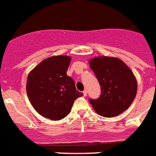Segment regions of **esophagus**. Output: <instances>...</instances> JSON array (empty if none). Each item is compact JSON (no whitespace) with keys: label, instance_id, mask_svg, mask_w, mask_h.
<instances>
[{"label":"esophagus","instance_id":"esophagus-1","mask_svg":"<svg viewBox=\"0 0 156 156\" xmlns=\"http://www.w3.org/2000/svg\"><path fill=\"white\" fill-rule=\"evenodd\" d=\"M87 95V90H85L83 91V96H84V97H86Z\"/></svg>","mask_w":156,"mask_h":156}]
</instances>
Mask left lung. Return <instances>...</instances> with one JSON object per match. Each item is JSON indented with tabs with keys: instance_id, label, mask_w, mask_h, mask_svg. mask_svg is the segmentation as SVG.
<instances>
[{
	"instance_id": "left-lung-1",
	"label": "left lung",
	"mask_w": 156,
	"mask_h": 156,
	"mask_svg": "<svg viewBox=\"0 0 156 156\" xmlns=\"http://www.w3.org/2000/svg\"><path fill=\"white\" fill-rule=\"evenodd\" d=\"M90 66L101 87V95L89 99L94 110L103 117H115L130 107L137 93V81L125 63L119 58L98 57Z\"/></svg>"
}]
</instances>
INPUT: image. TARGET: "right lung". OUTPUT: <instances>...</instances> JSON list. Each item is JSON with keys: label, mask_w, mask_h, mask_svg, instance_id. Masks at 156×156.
Instances as JSON below:
<instances>
[{"label": "right lung", "mask_w": 156, "mask_h": 156, "mask_svg": "<svg viewBox=\"0 0 156 156\" xmlns=\"http://www.w3.org/2000/svg\"><path fill=\"white\" fill-rule=\"evenodd\" d=\"M71 58L53 56L43 60L28 75L26 91L38 114L51 120L62 119L71 111L74 100L83 96L74 79L66 74Z\"/></svg>", "instance_id": "obj_1"}]
</instances>
